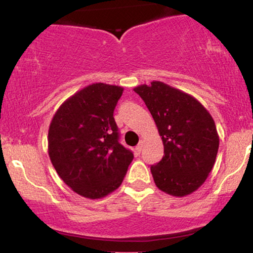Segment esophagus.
<instances>
[{
	"instance_id": "1",
	"label": "esophagus",
	"mask_w": 253,
	"mask_h": 253,
	"mask_svg": "<svg viewBox=\"0 0 253 253\" xmlns=\"http://www.w3.org/2000/svg\"><path fill=\"white\" fill-rule=\"evenodd\" d=\"M143 144H144V141L140 140V141H139V144L136 145L135 150H136V152H138V153H140L141 150H143Z\"/></svg>"
}]
</instances>
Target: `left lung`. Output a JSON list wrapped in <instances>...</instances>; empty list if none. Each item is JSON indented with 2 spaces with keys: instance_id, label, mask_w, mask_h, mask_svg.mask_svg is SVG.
<instances>
[{
  "instance_id": "1",
  "label": "left lung",
  "mask_w": 253,
  "mask_h": 253,
  "mask_svg": "<svg viewBox=\"0 0 253 253\" xmlns=\"http://www.w3.org/2000/svg\"><path fill=\"white\" fill-rule=\"evenodd\" d=\"M149 108L164 145L151 173L158 189L185 196L199 189L213 169L219 135L213 118L195 97L159 81L135 86Z\"/></svg>"
}]
</instances>
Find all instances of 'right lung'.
Masks as SVG:
<instances>
[{
    "label": "right lung",
    "mask_w": 253,
    "mask_h": 253,
    "mask_svg": "<svg viewBox=\"0 0 253 253\" xmlns=\"http://www.w3.org/2000/svg\"><path fill=\"white\" fill-rule=\"evenodd\" d=\"M124 88L92 83L58 108L48 128V156L66 185L86 199L118 189L133 161L119 143L114 113Z\"/></svg>",
    "instance_id": "right-lung-1"
}]
</instances>
